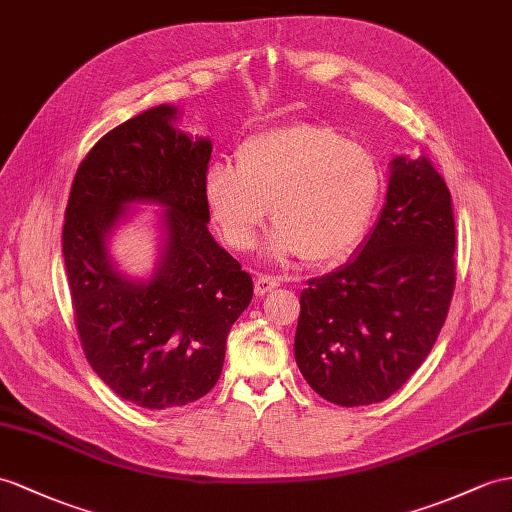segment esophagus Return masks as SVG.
<instances>
[{
	"label": "esophagus",
	"instance_id": "34e87169",
	"mask_svg": "<svg viewBox=\"0 0 512 512\" xmlns=\"http://www.w3.org/2000/svg\"><path fill=\"white\" fill-rule=\"evenodd\" d=\"M278 284H280V280L276 276H263V273H260V276H256V280H254V291H256V295H267L276 289Z\"/></svg>",
	"mask_w": 512,
	"mask_h": 512
}]
</instances>
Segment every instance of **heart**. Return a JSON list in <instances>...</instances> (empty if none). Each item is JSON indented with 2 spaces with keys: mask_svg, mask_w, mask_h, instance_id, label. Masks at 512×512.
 Wrapping results in <instances>:
<instances>
[{
  "mask_svg": "<svg viewBox=\"0 0 512 512\" xmlns=\"http://www.w3.org/2000/svg\"><path fill=\"white\" fill-rule=\"evenodd\" d=\"M210 217L234 252L256 245L271 215V252L326 265L347 256L365 234L382 193V169L367 147L319 123H286L236 149V167L206 173Z\"/></svg>",
  "mask_w": 512,
  "mask_h": 512,
  "instance_id": "heart-1",
  "label": "heart"
}]
</instances>
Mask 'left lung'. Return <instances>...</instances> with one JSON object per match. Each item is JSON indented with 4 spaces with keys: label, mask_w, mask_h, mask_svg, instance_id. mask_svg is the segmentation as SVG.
Segmentation results:
<instances>
[{
    "label": "left lung",
    "mask_w": 512,
    "mask_h": 512,
    "mask_svg": "<svg viewBox=\"0 0 512 512\" xmlns=\"http://www.w3.org/2000/svg\"><path fill=\"white\" fill-rule=\"evenodd\" d=\"M456 226L445 180L423 156L393 160L380 219L354 260L308 280L295 360L323 400L367 406L421 367L456 286Z\"/></svg>",
    "instance_id": "8db88e82"
}]
</instances>
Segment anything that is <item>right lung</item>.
I'll return each mask as SVG.
<instances>
[{"instance_id":"add662e5","label":"right lung","mask_w":512,"mask_h":512,"mask_svg":"<svg viewBox=\"0 0 512 512\" xmlns=\"http://www.w3.org/2000/svg\"><path fill=\"white\" fill-rule=\"evenodd\" d=\"M158 106L112 128L80 162L62 228L73 321L86 360L121 400L147 410L204 397L221 376L252 276L208 232L213 145L171 126ZM130 201L168 206V245L149 283L111 269L105 234Z\"/></svg>"}]
</instances>
